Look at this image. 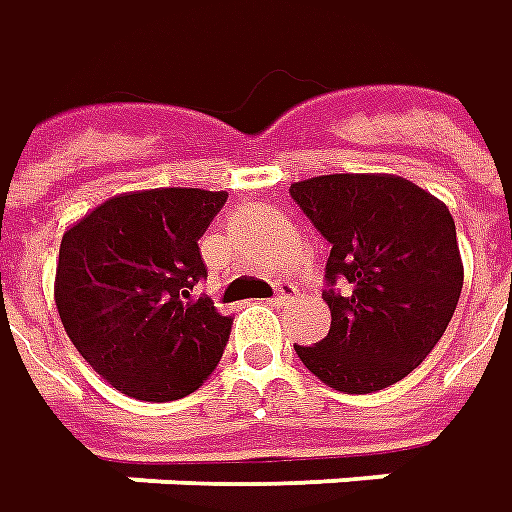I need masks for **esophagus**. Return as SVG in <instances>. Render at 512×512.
<instances>
[{
	"mask_svg": "<svg viewBox=\"0 0 512 512\" xmlns=\"http://www.w3.org/2000/svg\"><path fill=\"white\" fill-rule=\"evenodd\" d=\"M270 304L273 307H293L296 304V287H290V284L279 287V293L270 298Z\"/></svg>",
	"mask_w": 512,
	"mask_h": 512,
	"instance_id": "esophagus-1",
	"label": "esophagus"
}]
</instances>
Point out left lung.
I'll list each match as a JSON object with an SVG mask.
<instances>
[{
    "instance_id": "8db88e82",
    "label": "left lung",
    "mask_w": 512,
    "mask_h": 512,
    "mask_svg": "<svg viewBox=\"0 0 512 512\" xmlns=\"http://www.w3.org/2000/svg\"><path fill=\"white\" fill-rule=\"evenodd\" d=\"M290 197L332 245L324 293L332 324L296 355L335 392L369 394L403 380L431 355L462 293L448 205L397 174L310 177L290 185Z\"/></svg>"
}]
</instances>
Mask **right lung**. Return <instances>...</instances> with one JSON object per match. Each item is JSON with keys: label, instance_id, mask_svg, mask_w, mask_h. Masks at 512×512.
<instances>
[{"label": "right lung", "instance_id": "1", "mask_svg": "<svg viewBox=\"0 0 512 512\" xmlns=\"http://www.w3.org/2000/svg\"><path fill=\"white\" fill-rule=\"evenodd\" d=\"M228 194L146 188L109 197L61 236L56 307L81 358L135 400L197 392L231 335L211 298H191L205 276L200 236Z\"/></svg>", "mask_w": 512, "mask_h": 512}]
</instances>
